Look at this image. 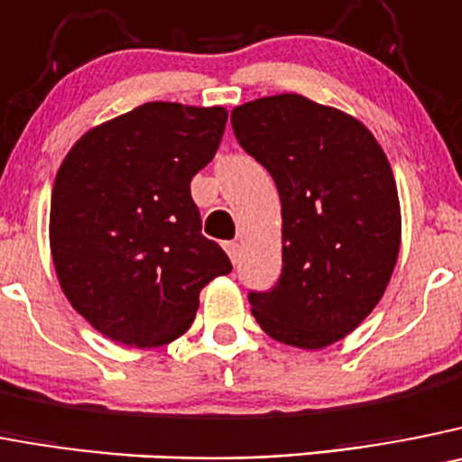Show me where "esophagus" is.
<instances>
[{
  "instance_id": "obj_1",
  "label": "esophagus",
  "mask_w": 462,
  "mask_h": 462,
  "mask_svg": "<svg viewBox=\"0 0 462 462\" xmlns=\"http://www.w3.org/2000/svg\"><path fill=\"white\" fill-rule=\"evenodd\" d=\"M224 249H226L228 259L234 261V263H238V256H240V245H238V243H234V240H231V243H224Z\"/></svg>"
}]
</instances>
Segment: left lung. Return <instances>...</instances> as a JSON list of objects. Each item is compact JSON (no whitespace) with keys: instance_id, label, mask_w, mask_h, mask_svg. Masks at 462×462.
Wrapping results in <instances>:
<instances>
[{"instance_id":"left-lung-1","label":"left lung","mask_w":462,"mask_h":462,"mask_svg":"<svg viewBox=\"0 0 462 462\" xmlns=\"http://www.w3.org/2000/svg\"><path fill=\"white\" fill-rule=\"evenodd\" d=\"M231 125L282 199V277L249 293L254 319L286 346L337 344L374 311L399 259L387 155L357 118L298 93L240 105Z\"/></svg>"}]
</instances>
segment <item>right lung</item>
Masks as SVG:
<instances>
[{
  "mask_svg": "<svg viewBox=\"0 0 462 462\" xmlns=\"http://www.w3.org/2000/svg\"><path fill=\"white\" fill-rule=\"evenodd\" d=\"M224 107L146 103L75 142L57 171L50 249L63 295L100 334L155 348L185 334L231 261L201 236L189 180L215 158Z\"/></svg>",
  "mask_w": 462,
  "mask_h": 462,
  "instance_id": "right-lung-1",
  "label": "right lung"
}]
</instances>
